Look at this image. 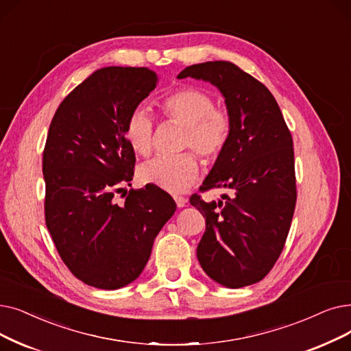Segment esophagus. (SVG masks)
I'll list each match as a JSON object with an SVG mask.
<instances>
[{"label":"esophagus","instance_id":"34e87169","mask_svg":"<svg viewBox=\"0 0 351 351\" xmlns=\"http://www.w3.org/2000/svg\"><path fill=\"white\" fill-rule=\"evenodd\" d=\"M175 202L178 205V208H184L186 205L188 199H186V197H184V196H175Z\"/></svg>","mask_w":351,"mask_h":351}]
</instances>
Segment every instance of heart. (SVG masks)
Masks as SVG:
<instances>
[{
	"mask_svg": "<svg viewBox=\"0 0 351 351\" xmlns=\"http://www.w3.org/2000/svg\"><path fill=\"white\" fill-rule=\"evenodd\" d=\"M165 116L185 126L180 147L195 149L205 162H217L231 139V120L217 110L213 97L196 87H180L160 101ZM126 141L141 156L154 150V119L145 109H134L125 126ZM199 159L193 152H182L172 156H158L139 167L143 184L155 185L169 193L191 188L199 175Z\"/></svg>",
	"mask_w": 351,
	"mask_h": 351,
	"instance_id": "heart-1",
	"label": "heart"
}]
</instances>
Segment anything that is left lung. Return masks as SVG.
Instances as JSON below:
<instances>
[{
  "label": "left lung",
  "instance_id": "8db88e82",
  "mask_svg": "<svg viewBox=\"0 0 351 351\" xmlns=\"http://www.w3.org/2000/svg\"><path fill=\"white\" fill-rule=\"evenodd\" d=\"M217 86L231 120V139L201 186L231 189L218 202L191 196L205 217L197 261L228 288L261 281L281 255L295 201L294 147L277 100L251 74L231 62H206L182 70L178 79Z\"/></svg>",
  "mask_w": 351,
  "mask_h": 351
}]
</instances>
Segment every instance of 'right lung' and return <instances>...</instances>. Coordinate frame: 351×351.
Instances as JSON below:
<instances>
[{
	"label": "right lung",
	"instance_id": "add662e5",
	"mask_svg": "<svg viewBox=\"0 0 351 351\" xmlns=\"http://www.w3.org/2000/svg\"><path fill=\"white\" fill-rule=\"evenodd\" d=\"M147 67H104L58 106L43 152L45 225L75 278L116 289L143 271L154 241L176 210L158 186H132L134 150L126 141L129 114L156 87Z\"/></svg>",
	"mask_w": 351,
	"mask_h": 351
}]
</instances>
